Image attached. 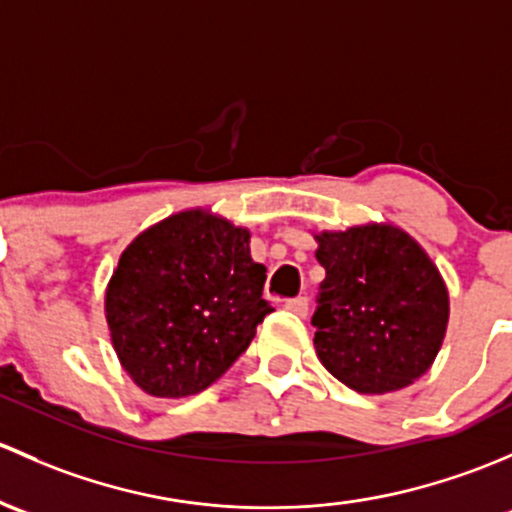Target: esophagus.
Returning a JSON list of instances; mask_svg holds the SVG:
<instances>
[{
	"instance_id": "1",
	"label": "esophagus",
	"mask_w": 512,
	"mask_h": 512,
	"mask_svg": "<svg viewBox=\"0 0 512 512\" xmlns=\"http://www.w3.org/2000/svg\"><path fill=\"white\" fill-rule=\"evenodd\" d=\"M286 308H291L293 313H298L300 318H305V315H308L310 303H308V298H305V295H298V298H291V300H288Z\"/></svg>"
}]
</instances>
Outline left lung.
<instances>
[{
    "mask_svg": "<svg viewBox=\"0 0 512 512\" xmlns=\"http://www.w3.org/2000/svg\"><path fill=\"white\" fill-rule=\"evenodd\" d=\"M325 268L315 352L362 394L404 389L431 367L449 325V291L429 254L392 224L315 234Z\"/></svg>",
    "mask_w": 512,
    "mask_h": 512,
    "instance_id": "obj_1",
    "label": "left lung"
}]
</instances>
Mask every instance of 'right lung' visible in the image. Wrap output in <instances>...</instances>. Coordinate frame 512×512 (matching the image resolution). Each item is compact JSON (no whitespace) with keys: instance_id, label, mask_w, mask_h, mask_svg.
Segmentation results:
<instances>
[{"instance_id":"obj_1","label":"right lung","mask_w":512,"mask_h":512,"mask_svg":"<svg viewBox=\"0 0 512 512\" xmlns=\"http://www.w3.org/2000/svg\"><path fill=\"white\" fill-rule=\"evenodd\" d=\"M251 231L209 209L157 221L130 241L105 288L115 355L142 392L189 397L239 360L271 305Z\"/></svg>"}]
</instances>
